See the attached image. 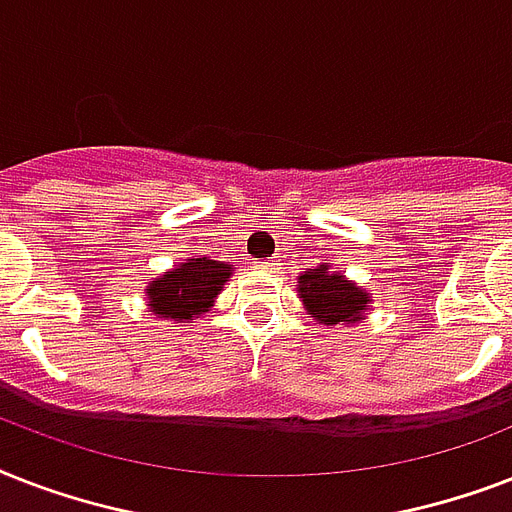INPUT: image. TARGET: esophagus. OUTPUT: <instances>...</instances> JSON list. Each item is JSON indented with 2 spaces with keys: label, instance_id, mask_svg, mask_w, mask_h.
Wrapping results in <instances>:
<instances>
[{
  "label": "esophagus",
  "instance_id": "obj_1",
  "mask_svg": "<svg viewBox=\"0 0 512 512\" xmlns=\"http://www.w3.org/2000/svg\"><path fill=\"white\" fill-rule=\"evenodd\" d=\"M276 265H279V263H276L273 257H271V260H257V268H263V271H273Z\"/></svg>",
  "mask_w": 512,
  "mask_h": 512
}]
</instances>
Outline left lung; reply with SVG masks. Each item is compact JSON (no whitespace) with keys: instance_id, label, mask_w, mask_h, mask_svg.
<instances>
[{"instance_id":"8db88e82","label":"left lung","mask_w":512,"mask_h":512,"mask_svg":"<svg viewBox=\"0 0 512 512\" xmlns=\"http://www.w3.org/2000/svg\"><path fill=\"white\" fill-rule=\"evenodd\" d=\"M300 295L303 303L308 305L313 319L324 324H340V321L361 319V311H366V292L353 287L348 279H342L340 273H329V265L305 271L300 276Z\"/></svg>"}]
</instances>
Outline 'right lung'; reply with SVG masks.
I'll list each match as a JSON object with an SVG mask.
<instances>
[{"instance_id":"obj_1","label":"right lung","mask_w":512,"mask_h":512,"mask_svg":"<svg viewBox=\"0 0 512 512\" xmlns=\"http://www.w3.org/2000/svg\"><path fill=\"white\" fill-rule=\"evenodd\" d=\"M231 279V268L207 257H193L175 271L164 273L148 289V300L156 316L185 321L199 316L215 303V295Z\"/></svg>"}]
</instances>
